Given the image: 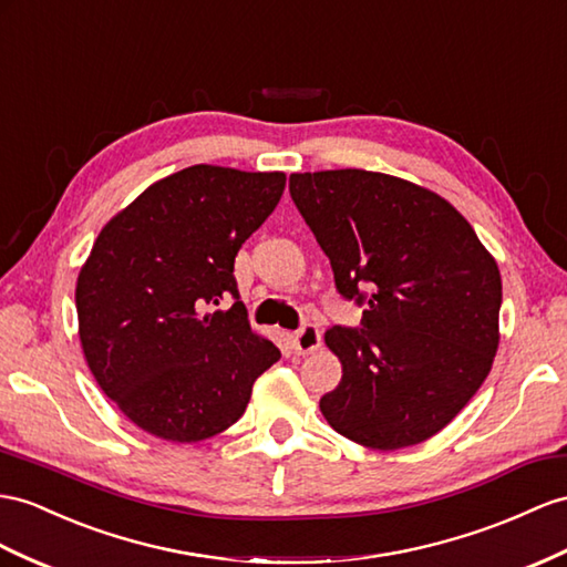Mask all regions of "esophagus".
I'll use <instances>...</instances> for the list:
<instances>
[{
  "label": "esophagus",
  "instance_id": "esophagus-1",
  "mask_svg": "<svg viewBox=\"0 0 567 567\" xmlns=\"http://www.w3.org/2000/svg\"><path fill=\"white\" fill-rule=\"evenodd\" d=\"M321 342H323L321 328L311 326V323L299 328V330L295 332V336H292V344H295V350H297L299 354H313V352L318 350V347H321Z\"/></svg>",
  "mask_w": 567,
  "mask_h": 567
}]
</instances>
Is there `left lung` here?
<instances>
[{
    "mask_svg": "<svg viewBox=\"0 0 567 567\" xmlns=\"http://www.w3.org/2000/svg\"><path fill=\"white\" fill-rule=\"evenodd\" d=\"M289 196L330 258L338 292L364 307L326 344L342 381L321 398L328 424L359 445L398 450L447 426L498 350L496 260L445 198L390 174H289Z\"/></svg>",
    "mask_w": 567,
    "mask_h": 567,
    "instance_id": "8db88e82",
    "label": "left lung"
}]
</instances>
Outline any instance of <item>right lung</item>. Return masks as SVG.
Segmentation results:
<instances>
[{
	"label": "right lung",
	"mask_w": 567,
	"mask_h": 567,
	"mask_svg": "<svg viewBox=\"0 0 567 567\" xmlns=\"http://www.w3.org/2000/svg\"><path fill=\"white\" fill-rule=\"evenodd\" d=\"M282 192V172L194 165L145 188L97 235L76 282L81 347L138 429L206 441L237 422L280 359L246 321L235 256Z\"/></svg>",
	"instance_id": "right-lung-1"
}]
</instances>
